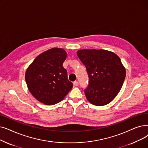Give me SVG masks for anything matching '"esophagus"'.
I'll return each mask as SVG.
<instances>
[{"label": "esophagus", "instance_id": "1", "mask_svg": "<svg viewBox=\"0 0 148 148\" xmlns=\"http://www.w3.org/2000/svg\"><path fill=\"white\" fill-rule=\"evenodd\" d=\"M73 85L75 86H77L79 85V82L77 81H75L73 82Z\"/></svg>", "mask_w": 148, "mask_h": 148}]
</instances>
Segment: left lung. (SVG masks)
<instances>
[{"mask_svg": "<svg viewBox=\"0 0 148 148\" xmlns=\"http://www.w3.org/2000/svg\"><path fill=\"white\" fill-rule=\"evenodd\" d=\"M77 55L89 77V85L84 91L87 100L95 106L110 103L119 94L126 77L120 57L105 49H81Z\"/></svg>", "mask_w": 148, "mask_h": 148, "instance_id": "8db88e82", "label": "left lung"}]
</instances>
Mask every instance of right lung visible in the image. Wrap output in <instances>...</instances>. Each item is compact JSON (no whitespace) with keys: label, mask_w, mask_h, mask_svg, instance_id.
Here are the masks:
<instances>
[{"label":"right lung","mask_w":148,"mask_h":148,"mask_svg":"<svg viewBox=\"0 0 148 148\" xmlns=\"http://www.w3.org/2000/svg\"><path fill=\"white\" fill-rule=\"evenodd\" d=\"M66 57L62 48L49 49L38 55L26 71L25 77L29 92L45 105L60 102L73 88L63 66Z\"/></svg>","instance_id":"obj_1"}]
</instances>
